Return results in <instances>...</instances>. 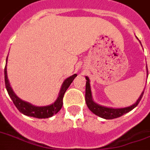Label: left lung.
I'll use <instances>...</instances> for the list:
<instances>
[{
  "mask_svg": "<svg viewBox=\"0 0 150 150\" xmlns=\"http://www.w3.org/2000/svg\"><path fill=\"white\" fill-rule=\"evenodd\" d=\"M147 72H148V71H147ZM86 80L87 81L86 87H85V101H86L87 106L89 108V110L92 112V113H94V114H96L97 116H99L100 117L107 119V120L117 118L119 117H121L122 115H124L126 113H127V112L133 110V108H135L138 105L139 101L141 100L142 98H143V93H144V91L142 92L141 95L139 96L138 100H137V102L134 104H133L132 106L124 108H116V109H114V108H105V107L100 106L99 104H97L96 103H94L93 101L88 78L86 77Z\"/></svg>",
  "mask_w": 150,
  "mask_h": 150,
  "instance_id": "1",
  "label": "left lung"
}]
</instances>
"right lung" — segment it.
<instances>
[{"label": "right lung", "mask_w": 150, "mask_h": 150, "mask_svg": "<svg viewBox=\"0 0 150 150\" xmlns=\"http://www.w3.org/2000/svg\"><path fill=\"white\" fill-rule=\"evenodd\" d=\"M77 76L76 74L71 75L69 78L66 79L64 81L63 84L62 85L61 90H60L59 94L57 100L55 101L51 105L46 107H36L32 105L31 104H29L27 102H25L21 99H20L15 94L11 88L10 83H9L8 79H7V63L5 65L4 68V80H5V85H6V88H7V92H8L9 96L11 97V98L13 100V104L19 110V111L21 112L22 114H25L26 116H30V117H33L36 118H48L50 117L54 114H57L58 112L61 110L62 104H63V97L64 94L66 91L67 88L71 85V83L75 79V78Z\"/></svg>", "instance_id": "right-lung-1"}]
</instances>
